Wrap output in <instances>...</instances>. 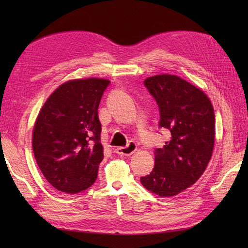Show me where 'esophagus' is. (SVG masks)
I'll return each mask as SVG.
<instances>
[{
	"label": "esophagus",
	"instance_id": "esophagus-1",
	"mask_svg": "<svg viewBox=\"0 0 248 248\" xmlns=\"http://www.w3.org/2000/svg\"><path fill=\"white\" fill-rule=\"evenodd\" d=\"M137 144L133 141H130L128 145L126 147H119L116 149V152L119 155H123V156H129L131 154H133L134 152L137 151Z\"/></svg>",
	"mask_w": 248,
	"mask_h": 248
}]
</instances>
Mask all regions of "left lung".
Here are the masks:
<instances>
[{"mask_svg":"<svg viewBox=\"0 0 248 248\" xmlns=\"http://www.w3.org/2000/svg\"><path fill=\"white\" fill-rule=\"evenodd\" d=\"M159 107V127L170 140L155 150V166L140 177L149 191L174 197L196 183L211 159L215 140L212 103L201 89L171 74H158L144 81Z\"/></svg>","mask_w":248,"mask_h":248,"instance_id":"8db88e82","label":"left lung"}]
</instances>
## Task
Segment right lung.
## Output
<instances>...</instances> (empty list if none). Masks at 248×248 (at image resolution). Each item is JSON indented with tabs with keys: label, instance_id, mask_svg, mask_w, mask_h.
Masks as SVG:
<instances>
[{
	"label": "right lung",
	"instance_id": "right-lung-1",
	"mask_svg": "<svg viewBox=\"0 0 248 248\" xmlns=\"http://www.w3.org/2000/svg\"><path fill=\"white\" fill-rule=\"evenodd\" d=\"M108 79H71L43 104L33 129V152L56 189L74 194L91 186L103 159L98 107Z\"/></svg>",
	"mask_w": 248,
	"mask_h": 248
}]
</instances>
